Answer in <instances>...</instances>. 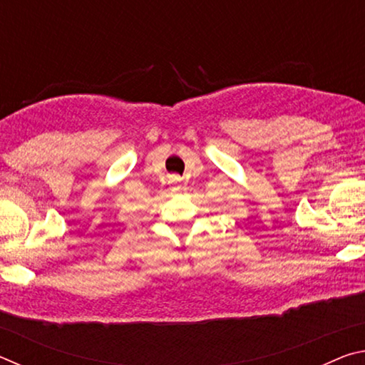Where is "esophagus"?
<instances>
[{"mask_svg": "<svg viewBox=\"0 0 365 365\" xmlns=\"http://www.w3.org/2000/svg\"><path fill=\"white\" fill-rule=\"evenodd\" d=\"M180 182H182L180 177H177V175H172L169 178V185H170V188L174 190V191H178V190L182 188V183Z\"/></svg>", "mask_w": 365, "mask_h": 365, "instance_id": "obj_1", "label": "esophagus"}]
</instances>
